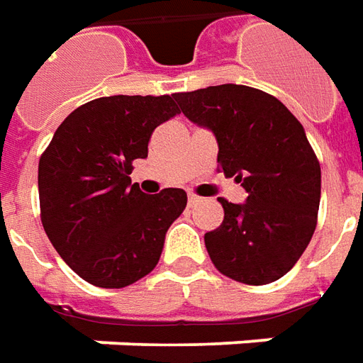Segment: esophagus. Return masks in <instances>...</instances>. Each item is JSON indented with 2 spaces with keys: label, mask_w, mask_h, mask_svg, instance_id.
Here are the masks:
<instances>
[{
  "label": "esophagus",
  "mask_w": 363,
  "mask_h": 363,
  "mask_svg": "<svg viewBox=\"0 0 363 363\" xmlns=\"http://www.w3.org/2000/svg\"><path fill=\"white\" fill-rule=\"evenodd\" d=\"M201 199L196 196V194H189V206H194V204H199Z\"/></svg>",
  "instance_id": "1"
}]
</instances>
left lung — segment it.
I'll use <instances>...</instances> for the list:
<instances>
[{
  "instance_id": "1",
  "label": "left lung",
  "mask_w": 363,
  "mask_h": 363,
  "mask_svg": "<svg viewBox=\"0 0 363 363\" xmlns=\"http://www.w3.org/2000/svg\"><path fill=\"white\" fill-rule=\"evenodd\" d=\"M172 97L216 137L218 169L246 191L240 204L220 199L223 224L204 234L213 264L242 284L282 278L310 244L320 206L322 172L304 127L278 99L246 85Z\"/></svg>"
}]
</instances>
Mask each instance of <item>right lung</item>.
Segmentation results:
<instances>
[{
  "mask_svg": "<svg viewBox=\"0 0 363 363\" xmlns=\"http://www.w3.org/2000/svg\"><path fill=\"white\" fill-rule=\"evenodd\" d=\"M181 109L171 95H113L81 105L59 125L39 159V204L47 238L89 284L125 288L161 258L186 192L155 196L130 182L135 159Z\"/></svg>",
  "mask_w": 363,
  "mask_h": 363,
  "instance_id": "right-lung-1",
  "label": "right lung"
}]
</instances>
